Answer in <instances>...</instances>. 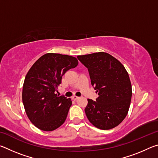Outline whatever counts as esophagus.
I'll return each instance as SVG.
<instances>
[{
  "label": "esophagus",
  "instance_id": "1",
  "mask_svg": "<svg viewBox=\"0 0 158 158\" xmlns=\"http://www.w3.org/2000/svg\"><path fill=\"white\" fill-rule=\"evenodd\" d=\"M73 98V100H78L79 98L77 97V96L74 95V96H73V98Z\"/></svg>",
  "mask_w": 158,
  "mask_h": 158
}]
</instances>
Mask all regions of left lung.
Instances as JSON below:
<instances>
[{"mask_svg":"<svg viewBox=\"0 0 158 158\" xmlns=\"http://www.w3.org/2000/svg\"><path fill=\"white\" fill-rule=\"evenodd\" d=\"M89 70L91 84L98 94L88 99L85 113L89 121L101 130L112 129L123 121L129 110L132 85L120 61L105 52L78 56Z\"/></svg>","mask_w":158,"mask_h":158,"instance_id":"obj_1","label":"left lung"}]
</instances>
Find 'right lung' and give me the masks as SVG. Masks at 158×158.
I'll use <instances>...</instances> for the list:
<instances>
[{
  "instance_id": "1",
  "label": "right lung",
  "mask_w": 158,
  "mask_h": 158,
  "mask_svg": "<svg viewBox=\"0 0 158 158\" xmlns=\"http://www.w3.org/2000/svg\"><path fill=\"white\" fill-rule=\"evenodd\" d=\"M78 63L71 56L48 53L29 69L23 85L22 101L29 120L40 130L53 131L65 122L71 99L56 92L65 73Z\"/></svg>"
}]
</instances>
